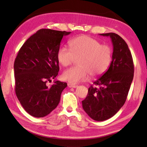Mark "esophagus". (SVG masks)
<instances>
[{
	"mask_svg": "<svg viewBox=\"0 0 147 147\" xmlns=\"http://www.w3.org/2000/svg\"><path fill=\"white\" fill-rule=\"evenodd\" d=\"M67 86H68V87H69V88H76L77 87V85H73V84H71V83H68Z\"/></svg>",
	"mask_w": 147,
	"mask_h": 147,
	"instance_id": "obj_1",
	"label": "esophagus"
}]
</instances>
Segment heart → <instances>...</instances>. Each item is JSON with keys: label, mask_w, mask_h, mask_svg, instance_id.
<instances>
[{"label": "heart", "mask_w": 147, "mask_h": 147, "mask_svg": "<svg viewBox=\"0 0 147 147\" xmlns=\"http://www.w3.org/2000/svg\"><path fill=\"white\" fill-rule=\"evenodd\" d=\"M71 50L64 47L59 49V63L66 67L78 59V66L71 67L62 73V78L72 84L83 82L92 77L102 75L107 71L111 62L112 50L107 45H101L97 40L81 35L69 41Z\"/></svg>", "instance_id": "heart-1"}]
</instances>
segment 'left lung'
<instances>
[{
	"mask_svg": "<svg viewBox=\"0 0 147 147\" xmlns=\"http://www.w3.org/2000/svg\"><path fill=\"white\" fill-rule=\"evenodd\" d=\"M100 35L111 38L112 62L108 70L90 86L82 105L92 119L103 121L114 116L125 103L133 79L134 64L128 46L119 35L114 33Z\"/></svg>",
	"mask_w": 147,
	"mask_h": 147,
	"instance_id": "obj_1",
	"label": "left lung"
}]
</instances>
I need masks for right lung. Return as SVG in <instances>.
Segmentation results:
<instances>
[{"instance_id": "obj_1", "label": "right lung", "mask_w": 147, "mask_h": 147, "mask_svg": "<svg viewBox=\"0 0 147 147\" xmlns=\"http://www.w3.org/2000/svg\"><path fill=\"white\" fill-rule=\"evenodd\" d=\"M71 32L41 29L31 36L19 51L14 64L15 92L28 113L43 117L55 109L67 83L55 81L59 71L57 52L63 36Z\"/></svg>"}]
</instances>
